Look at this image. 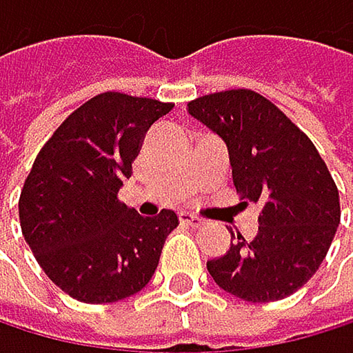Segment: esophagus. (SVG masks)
Instances as JSON below:
<instances>
[{
  "label": "esophagus",
  "instance_id": "esophagus-1",
  "mask_svg": "<svg viewBox=\"0 0 353 353\" xmlns=\"http://www.w3.org/2000/svg\"><path fill=\"white\" fill-rule=\"evenodd\" d=\"M180 222H182L184 226H190V228H201L203 224H205L201 218H194V216H190V214H186V212L180 214Z\"/></svg>",
  "mask_w": 353,
  "mask_h": 353
}]
</instances>
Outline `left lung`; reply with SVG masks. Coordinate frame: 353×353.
I'll return each mask as SVG.
<instances>
[{
  "label": "left lung",
  "mask_w": 353,
  "mask_h": 353,
  "mask_svg": "<svg viewBox=\"0 0 353 353\" xmlns=\"http://www.w3.org/2000/svg\"><path fill=\"white\" fill-rule=\"evenodd\" d=\"M188 114L226 143L243 205H261L256 237L235 239L230 230L235 241L208 261L210 275L250 303L290 296L320 269L341 220L326 163L292 120L254 90L205 94L188 103Z\"/></svg>",
  "instance_id": "left-lung-1"
}]
</instances>
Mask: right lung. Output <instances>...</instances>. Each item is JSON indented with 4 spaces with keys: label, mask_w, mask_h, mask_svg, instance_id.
<instances>
[{
    "label": "right lung",
    "mask_w": 353,
    "mask_h": 353,
    "mask_svg": "<svg viewBox=\"0 0 353 353\" xmlns=\"http://www.w3.org/2000/svg\"><path fill=\"white\" fill-rule=\"evenodd\" d=\"M173 103L123 92L88 99L39 150L21 190L25 241L44 273L82 303L123 301L152 279L178 216L143 218L118 201L131 163Z\"/></svg>",
    "instance_id": "1"
}]
</instances>
